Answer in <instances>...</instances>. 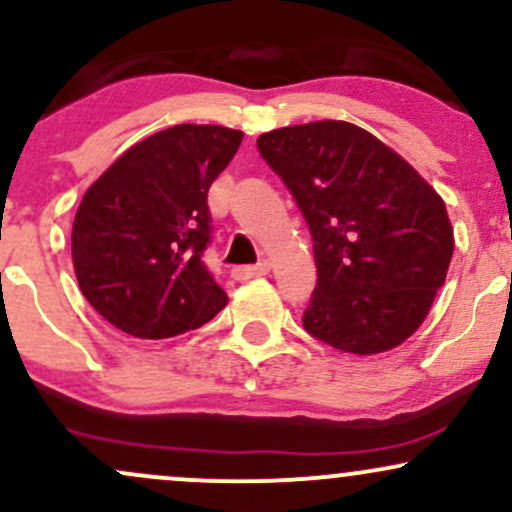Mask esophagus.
I'll return each mask as SVG.
<instances>
[{
	"label": "esophagus",
	"mask_w": 512,
	"mask_h": 512,
	"mask_svg": "<svg viewBox=\"0 0 512 512\" xmlns=\"http://www.w3.org/2000/svg\"><path fill=\"white\" fill-rule=\"evenodd\" d=\"M269 272V264L260 262V264H248V267H233V279L245 281V279H255V276H264Z\"/></svg>",
	"instance_id": "34e87169"
}]
</instances>
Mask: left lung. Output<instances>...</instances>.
Returning <instances> with one entry per match:
<instances>
[{
	"label": "left lung",
	"mask_w": 512,
	"mask_h": 512,
	"mask_svg": "<svg viewBox=\"0 0 512 512\" xmlns=\"http://www.w3.org/2000/svg\"><path fill=\"white\" fill-rule=\"evenodd\" d=\"M257 149L313 236L317 286L303 313L308 334L358 356L409 339L445 284L455 248L438 192L351 122L274 129L260 134Z\"/></svg>",
	"instance_id": "8db88e82"
}]
</instances>
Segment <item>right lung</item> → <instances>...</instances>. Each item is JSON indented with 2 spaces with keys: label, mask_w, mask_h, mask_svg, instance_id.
<instances>
[{
  "label": "right lung",
  "mask_w": 512,
  "mask_h": 512,
  "mask_svg": "<svg viewBox=\"0 0 512 512\" xmlns=\"http://www.w3.org/2000/svg\"><path fill=\"white\" fill-rule=\"evenodd\" d=\"M243 132L175 125L127 149L81 199L72 228L76 281L117 330L168 339L226 305L202 255L211 240L207 192Z\"/></svg>",
  "instance_id": "obj_1"
}]
</instances>
